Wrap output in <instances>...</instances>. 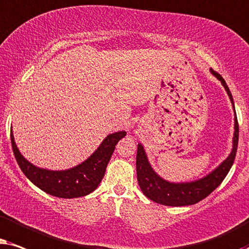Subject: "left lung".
<instances>
[{
	"label": "left lung",
	"mask_w": 249,
	"mask_h": 249,
	"mask_svg": "<svg viewBox=\"0 0 249 249\" xmlns=\"http://www.w3.org/2000/svg\"><path fill=\"white\" fill-rule=\"evenodd\" d=\"M211 72L224 86L234 110L233 98L230 90H229L227 83H225L223 77L216 71H214L213 69H211ZM238 139H239V125H238L236 110H234L233 144L230 155L206 177L195 181L178 182V183L164 180L163 178L156 173L149 163L143 145L139 143L137 152V177L142 192L145 197H148L155 203L166 205V206H188V205L197 204L198 201L203 200L204 198L212 194L227 177L231 166H232L234 157H236Z\"/></svg>",
	"instance_id": "obj_1"
}]
</instances>
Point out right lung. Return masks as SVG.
<instances>
[{"label": "right lung", "mask_w": 249, "mask_h": 249, "mask_svg": "<svg viewBox=\"0 0 249 249\" xmlns=\"http://www.w3.org/2000/svg\"><path fill=\"white\" fill-rule=\"evenodd\" d=\"M126 135L118 131L106 137L97 150L77 166L64 171L39 168L28 161L17 147L11 130V143L19 167L32 183L46 194L59 198L84 197L93 192L105 177L106 168L110 160L117 142Z\"/></svg>", "instance_id": "1"}]
</instances>
